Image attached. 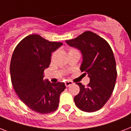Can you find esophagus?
<instances>
[{"label":"esophagus","mask_w":131,"mask_h":131,"mask_svg":"<svg viewBox=\"0 0 131 131\" xmlns=\"http://www.w3.org/2000/svg\"><path fill=\"white\" fill-rule=\"evenodd\" d=\"M73 84V83L72 82H71V81H68V82H65V85H66V87L71 86V85H72Z\"/></svg>","instance_id":"esophagus-1"}]
</instances>
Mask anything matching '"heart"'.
Listing matches in <instances>:
<instances>
[{
  "instance_id": "1",
  "label": "heart",
  "mask_w": 131,
  "mask_h": 131,
  "mask_svg": "<svg viewBox=\"0 0 131 131\" xmlns=\"http://www.w3.org/2000/svg\"><path fill=\"white\" fill-rule=\"evenodd\" d=\"M75 51V49H70L69 52H70V51Z\"/></svg>"
}]
</instances>
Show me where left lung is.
<instances>
[{"label": "left lung", "instance_id": "1", "mask_svg": "<svg viewBox=\"0 0 131 131\" xmlns=\"http://www.w3.org/2000/svg\"><path fill=\"white\" fill-rule=\"evenodd\" d=\"M66 41L80 51V70L90 78L87 87L76 83L80 90L74 97L75 105L84 112L98 111L111 98L116 84L117 72L112 49L105 39L89 31Z\"/></svg>", "mask_w": 131, "mask_h": 131}]
</instances>
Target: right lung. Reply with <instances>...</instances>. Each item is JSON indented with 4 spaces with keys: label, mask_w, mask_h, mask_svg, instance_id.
<instances>
[{
    "label": "right lung",
    "mask_w": 131,
    "mask_h": 131,
    "mask_svg": "<svg viewBox=\"0 0 131 131\" xmlns=\"http://www.w3.org/2000/svg\"><path fill=\"white\" fill-rule=\"evenodd\" d=\"M62 45L39 35H30L19 42L12 56L10 72L15 92L26 106L40 114L56 111L59 96L66 89L63 82L43 80L44 70L50 64L51 53Z\"/></svg>",
    "instance_id": "1"
}]
</instances>
